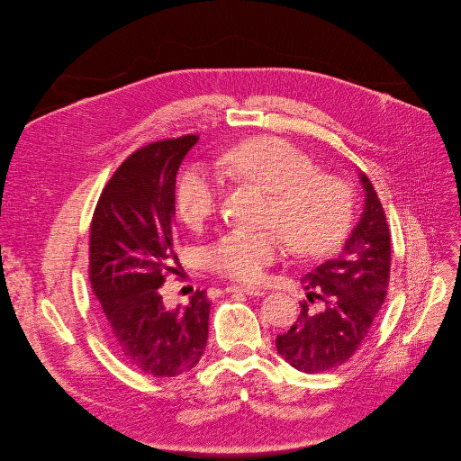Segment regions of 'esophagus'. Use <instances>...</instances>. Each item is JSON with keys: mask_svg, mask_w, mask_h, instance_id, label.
Listing matches in <instances>:
<instances>
[{"mask_svg": "<svg viewBox=\"0 0 461 461\" xmlns=\"http://www.w3.org/2000/svg\"><path fill=\"white\" fill-rule=\"evenodd\" d=\"M227 293H243L247 296H263L265 291L263 289H258V287H245V285H229L225 289Z\"/></svg>", "mask_w": 461, "mask_h": 461, "instance_id": "esophagus-1", "label": "esophagus"}]
</instances>
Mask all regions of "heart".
Listing matches in <instances>:
<instances>
[{
  "label": "heart",
  "instance_id": "b5f03b06",
  "mask_svg": "<svg viewBox=\"0 0 461 461\" xmlns=\"http://www.w3.org/2000/svg\"><path fill=\"white\" fill-rule=\"evenodd\" d=\"M227 170L272 196L267 227L276 230H230L205 250L207 265L227 278L256 284L278 259L284 238L296 256L332 252L347 238L354 220L348 183L321 174L316 161L280 138H252L225 156ZM174 203L179 220L200 229L218 209L220 185L198 167L177 177Z\"/></svg>",
  "mask_w": 461,
  "mask_h": 461
}]
</instances>
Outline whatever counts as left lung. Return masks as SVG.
<instances>
[{
  "label": "left lung",
  "mask_w": 461,
  "mask_h": 461,
  "mask_svg": "<svg viewBox=\"0 0 461 461\" xmlns=\"http://www.w3.org/2000/svg\"><path fill=\"white\" fill-rule=\"evenodd\" d=\"M365 209L341 254L302 278L307 300L294 325L276 338V348L294 369L318 375L347 363L369 336L391 278V230L384 205L365 172ZM320 299L314 315L308 303Z\"/></svg>",
  "instance_id": "left-lung-1"
}]
</instances>
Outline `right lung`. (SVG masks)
<instances>
[{
  "label": "right lung",
  "mask_w": 461,
  "mask_h": 461,
  "mask_svg": "<svg viewBox=\"0 0 461 461\" xmlns=\"http://www.w3.org/2000/svg\"><path fill=\"white\" fill-rule=\"evenodd\" d=\"M200 136L152 141L111 176L90 223L88 280L102 311L109 347L132 369L156 378L179 376L200 361L211 302L196 291L168 311L159 287L174 261L176 174Z\"/></svg>",
  "instance_id": "obj_1"
}]
</instances>
